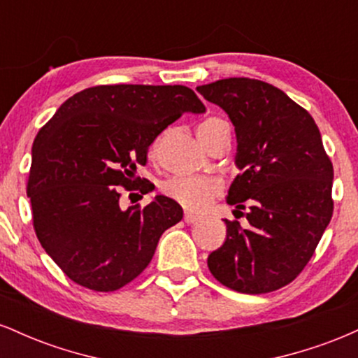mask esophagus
I'll list each match as a JSON object with an SVG mask.
<instances>
[{
	"label": "esophagus",
	"mask_w": 358,
	"mask_h": 358,
	"mask_svg": "<svg viewBox=\"0 0 358 358\" xmlns=\"http://www.w3.org/2000/svg\"><path fill=\"white\" fill-rule=\"evenodd\" d=\"M183 220L187 222V224H193V222H196L199 220V215H193V213H185L183 215Z\"/></svg>",
	"instance_id": "obj_1"
}]
</instances>
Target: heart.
Listing matches in <instances>:
<instances>
[{
  "label": "heart",
  "mask_w": 358,
  "mask_h": 358,
  "mask_svg": "<svg viewBox=\"0 0 358 358\" xmlns=\"http://www.w3.org/2000/svg\"><path fill=\"white\" fill-rule=\"evenodd\" d=\"M220 117H207L199 126V138L202 139L205 146L208 145L213 127L220 124ZM162 145L163 138L156 139L153 148H151V155L158 156ZM222 192H224V183H222L220 178H215V176H205V178L175 176V178H170L163 185V193H165L168 199H171L173 202L192 212L205 210L217 196L222 195Z\"/></svg>",
  "instance_id": "heart-1"
}]
</instances>
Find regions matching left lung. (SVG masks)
Here are the masks:
<instances>
[{"label": "left lung", "instance_id": "1", "mask_svg": "<svg viewBox=\"0 0 358 358\" xmlns=\"http://www.w3.org/2000/svg\"><path fill=\"white\" fill-rule=\"evenodd\" d=\"M196 90L236 126L242 173L227 203L237 213L249 208L248 229L225 220L227 239L208 269L239 293L276 291L306 268L334 215V165L322 134L306 109L268 82L231 77Z\"/></svg>", "mask_w": 358, "mask_h": 358}]
</instances>
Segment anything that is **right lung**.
<instances>
[{"label": "right lung", "mask_w": 358, "mask_h": 358, "mask_svg": "<svg viewBox=\"0 0 358 358\" xmlns=\"http://www.w3.org/2000/svg\"><path fill=\"white\" fill-rule=\"evenodd\" d=\"M187 110L205 106L185 85H96L69 97L36 134L27 195L45 252L65 276L109 293L138 278L183 210L168 196L119 207L121 188L151 192L148 150Z\"/></svg>", "instance_id": "obj_1"}]
</instances>
